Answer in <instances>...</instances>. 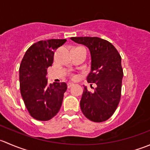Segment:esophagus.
<instances>
[{
    "instance_id": "obj_1",
    "label": "esophagus",
    "mask_w": 150,
    "mask_h": 150,
    "mask_svg": "<svg viewBox=\"0 0 150 150\" xmlns=\"http://www.w3.org/2000/svg\"><path fill=\"white\" fill-rule=\"evenodd\" d=\"M74 86V83H67V88H69L70 87H72V86Z\"/></svg>"
}]
</instances>
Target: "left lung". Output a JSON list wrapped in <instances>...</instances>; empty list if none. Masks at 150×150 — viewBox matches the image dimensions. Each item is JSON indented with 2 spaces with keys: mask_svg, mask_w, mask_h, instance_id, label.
<instances>
[{
  "mask_svg": "<svg viewBox=\"0 0 150 150\" xmlns=\"http://www.w3.org/2000/svg\"><path fill=\"white\" fill-rule=\"evenodd\" d=\"M72 40L86 46L91 54V72L88 83L96 85L90 92L84 86L80 105L82 112L96 122L108 120L117 109L121 96L123 77L121 57L115 46L98 37H72Z\"/></svg>",
  "mask_w": 150,
  "mask_h": 150,
  "instance_id": "left-lung-1",
  "label": "left lung"
}]
</instances>
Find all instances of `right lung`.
<instances>
[{
  "label": "right lung",
  "instance_id": "1",
  "mask_svg": "<svg viewBox=\"0 0 150 150\" xmlns=\"http://www.w3.org/2000/svg\"><path fill=\"white\" fill-rule=\"evenodd\" d=\"M66 39L40 40L32 45L25 53L19 67V84L25 107L33 118L46 121L59 111L65 83H48L47 69L52 66L54 51Z\"/></svg>",
  "mask_w": 150,
  "mask_h": 150
}]
</instances>
